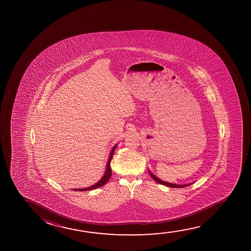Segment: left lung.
<instances>
[{
    "label": "left lung",
    "mask_w": 251,
    "mask_h": 251,
    "mask_svg": "<svg viewBox=\"0 0 251 251\" xmlns=\"http://www.w3.org/2000/svg\"><path fill=\"white\" fill-rule=\"evenodd\" d=\"M149 174L151 176L152 179H154L156 182L163 184V185L167 186V187H171V188H183V187H187V186L190 185L192 183H189V184H183V185H179V184H175V183H171V182H165V181H162L160 179L158 178L156 176L153 175L150 171H149Z\"/></svg>",
    "instance_id": "1"
}]
</instances>
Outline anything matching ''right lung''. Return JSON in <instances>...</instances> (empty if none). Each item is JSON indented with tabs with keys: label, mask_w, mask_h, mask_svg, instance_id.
<instances>
[{
	"label": "right lung",
	"mask_w": 251,
	"mask_h": 251,
	"mask_svg": "<svg viewBox=\"0 0 251 251\" xmlns=\"http://www.w3.org/2000/svg\"><path fill=\"white\" fill-rule=\"evenodd\" d=\"M116 148H117V145H115V146L113 147V148L111 149L110 156H109V159H108V162H107L105 172H104V174H103V176H102V178L100 179L99 182H97V183H95L94 185L90 186V187H88V188H84V189H74L73 190H76V191H87V190H92V189H98V188H100V187H102V186L104 185V184H105V183H106V182L109 181V179H110V176H111L110 161H111L112 157H113L114 151H115V150H116Z\"/></svg>",
	"instance_id": "1"
}]
</instances>
